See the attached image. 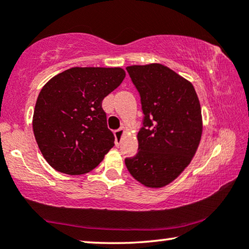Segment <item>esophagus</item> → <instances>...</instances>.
Returning <instances> with one entry per match:
<instances>
[{"mask_svg":"<svg viewBox=\"0 0 249 249\" xmlns=\"http://www.w3.org/2000/svg\"><path fill=\"white\" fill-rule=\"evenodd\" d=\"M124 128H120L118 129V130L114 131V136H115V145L119 146L121 142V139H122V135H124Z\"/></svg>","mask_w":249,"mask_h":249,"instance_id":"obj_1","label":"esophagus"}]
</instances>
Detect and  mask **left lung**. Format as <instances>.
Returning <instances> with one entry per match:
<instances>
[{
  "label": "left lung",
  "mask_w": 249,
  "mask_h": 249,
  "mask_svg": "<svg viewBox=\"0 0 249 249\" xmlns=\"http://www.w3.org/2000/svg\"><path fill=\"white\" fill-rule=\"evenodd\" d=\"M127 71L144 113L138 153L124 163L134 178L160 188L173 181L192 161L202 137V111L195 88L163 66H130Z\"/></svg>",
  "instance_id": "left-lung-1"
}]
</instances>
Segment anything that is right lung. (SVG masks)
<instances>
[{
    "mask_svg": "<svg viewBox=\"0 0 249 249\" xmlns=\"http://www.w3.org/2000/svg\"><path fill=\"white\" fill-rule=\"evenodd\" d=\"M121 68H71L53 77L37 97L33 130L56 171H91L114 146L102 101L122 83Z\"/></svg>",
    "mask_w": 249,
    "mask_h": 249,
    "instance_id": "add662e5",
    "label": "right lung"
}]
</instances>
